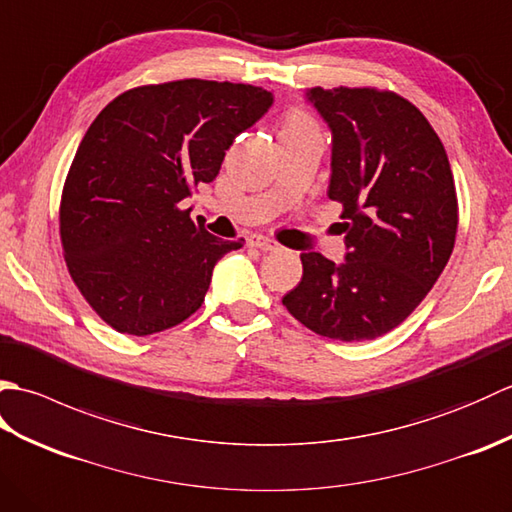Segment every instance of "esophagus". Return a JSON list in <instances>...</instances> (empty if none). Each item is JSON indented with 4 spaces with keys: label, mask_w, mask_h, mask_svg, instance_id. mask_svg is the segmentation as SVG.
<instances>
[{
    "label": "esophagus",
    "mask_w": 512,
    "mask_h": 512,
    "mask_svg": "<svg viewBox=\"0 0 512 512\" xmlns=\"http://www.w3.org/2000/svg\"><path fill=\"white\" fill-rule=\"evenodd\" d=\"M248 246H255V248H262V250H279V244L275 242V239H270V237H264V235H250L248 239Z\"/></svg>",
    "instance_id": "1"
}]
</instances>
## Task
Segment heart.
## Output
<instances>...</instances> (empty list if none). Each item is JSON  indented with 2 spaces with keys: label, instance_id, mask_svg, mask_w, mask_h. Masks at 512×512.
Segmentation results:
<instances>
[{
  "label": "heart",
  "instance_id": "heart-1",
  "mask_svg": "<svg viewBox=\"0 0 512 512\" xmlns=\"http://www.w3.org/2000/svg\"><path fill=\"white\" fill-rule=\"evenodd\" d=\"M314 125L312 118L303 112V110H292L284 118V129L281 132H301V129H312Z\"/></svg>",
  "mask_w": 512,
  "mask_h": 512
}]
</instances>
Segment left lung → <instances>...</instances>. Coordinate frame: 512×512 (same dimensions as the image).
I'll use <instances>...</instances> for the list:
<instances>
[{
  "label": "left lung",
  "mask_w": 512,
  "mask_h": 512,
  "mask_svg": "<svg viewBox=\"0 0 512 512\" xmlns=\"http://www.w3.org/2000/svg\"><path fill=\"white\" fill-rule=\"evenodd\" d=\"M332 129L328 195L343 206L347 255L301 253L281 299L306 328L369 341L405 321L436 284L458 233V195L442 140L416 105L378 88H312Z\"/></svg>",
  "instance_id": "obj_1"
}]
</instances>
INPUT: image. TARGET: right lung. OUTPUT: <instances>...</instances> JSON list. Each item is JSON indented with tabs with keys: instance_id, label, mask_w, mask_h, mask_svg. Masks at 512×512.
I'll list each match as a JSON object with an SVG mask.
<instances>
[{
	"instance_id": "add662e5",
	"label": "right lung",
	"mask_w": 512,
	"mask_h": 512,
	"mask_svg": "<svg viewBox=\"0 0 512 512\" xmlns=\"http://www.w3.org/2000/svg\"><path fill=\"white\" fill-rule=\"evenodd\" d=\"M270 105L255 85L182 79L127 90L94 118L63 184L59 235L72 281L110 328L156 334L202 306L215 264L244 239L211 235L180 202L215 180Z\"/></svg>"
}]
</instances>
